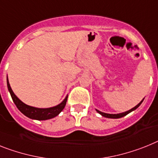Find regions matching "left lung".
<instances>
[{"instance_id": "obj_1", "label": "left lung", "mask_w": 158, "mask_h": 158, "mask_svg": "<svg viewBox=\"0 0 158 158\" xmlns=\"http://www.w3.org/2000/svg\"><path fill=\"white\" fill-rule=\"evenodd\" d=\"M144 100V99H143ZM143 100L141 101V102H140L138 105H137V106H135V107H133V109H131V110H129V111H126V112H124V113H121V114H106V113H103V112H101L99 111V110H97V112H98V114H100L102 116H103V117H105V118H114V119H117V118H122V117H124V116L127 115L128 114H129V113H131L132 111H133V110H135L136 109H137V108L139 107L140 105H141V103H142V102H143Z\"/></svg>"}]
</instances>
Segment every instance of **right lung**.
<instances>
[{
	"mask_svg": "<svg viewBox=\"0 0 158 158\" xmlns=\"http://www.w3.org/2000/svg\"><path fill=\"white\" fill-rule=\"evenodd\" d=\"M7 86L8 89H9L10 95L12 97L13 102L16 105L20 111L24 115H25L28 118H31V119L38 120V121H43V120H48L53 118L55 117L58 115L60 112L62 111L63 109L64 108L66 105V102H67V98L68 97H66L61 103L56 106L51 108H46V109H40V108H36L33 107V106H29L24 102H22L21 100L17 98V96L15 95L14 93L13 92L10 85H9V80H8L7 77Z\"/></svg>",
	"mask_w": 158,
	"mask_h": 158,
	"instance_id": "1",
	"label": "right lung"
}]
</instances>
